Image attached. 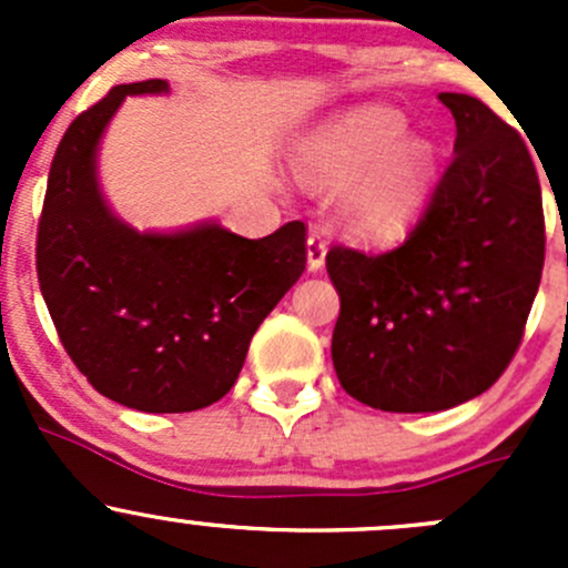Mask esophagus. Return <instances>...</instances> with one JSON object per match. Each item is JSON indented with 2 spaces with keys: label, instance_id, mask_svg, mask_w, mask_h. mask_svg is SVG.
<instances>
[{
  "label": "esophagus",
  "instance_id": "1",
  "mask_svg": "<svg viewBox=\"0 0 568 568\" xmlns=\"http://www.w3.org/2000/svg\"><path fill=\"white\" fill-rule=\"evenodd\" d=\"M324 257H326V242L318 236V233H311L307 236V268L311 272H318L324 266Z\"/></svg>",
  "mask_w": 568,
  "mask_h": 568
}]
</instances>
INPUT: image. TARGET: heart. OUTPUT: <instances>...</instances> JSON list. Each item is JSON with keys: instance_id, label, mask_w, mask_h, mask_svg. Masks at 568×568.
Returning <instances> with one entry per match:
<instances>
[{"instance_id": "heart-1", "label": "heart", "mask_w": 568, "mask_h": 568, "mask_svg": "<svg viewBox=\"0 0 568 568\" xmlns=\"http://www.w3.org/2000/svg\"><path fill=\"white\" fill-rule=\"evenodd\" d=\"M404 120L393 109L368 106L335 120L305 142L302 175L313 186L346 189L341 225L365 242H393L406 233L434 175L428 142L402 140Z\"/></svg>"}]
</instances>
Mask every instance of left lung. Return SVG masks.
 <instances>
[{
  "label": "left lung",
  "mask_w": 568,
  "mask_h": 568,
  "mask_svg": "<svg viewBox=\"0 0 568 568\" xmlns=\"http://www.w3.org/2000/svg\"><path fill=\"white\" fill-rule=\"evenodd\" d=\"M439 101L456 156L409 236L385 252H326L341 294L335 374L382 412H439L489 390L541 283V186L523 134L473 95Z\"/></svg>",
  "instance_id": "8db88e82"
}]
</instances>
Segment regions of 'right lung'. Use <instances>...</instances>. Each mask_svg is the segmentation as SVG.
<instances>
[{
	"mask_svg": "<svg viewBox=\"0 0 568 568\" xmlns=\"http://www.w3.org/2000/svg\"><path fill=\"white\" fill-rule=\"evenodd\" d=\"M164 79L118 84L60 140L38 220L40 294L62 348L90 385L140 412H194L239 379L261 321L307 263L305 222L244 239L220 225L159 236L109 214L95 145L125 95Z\"/></svg>",
	"mask_w": 568,
	"mask_h": 568,
	"instance_id": "right-lung-1",
	"label": "right lung"
}]
</instances>
